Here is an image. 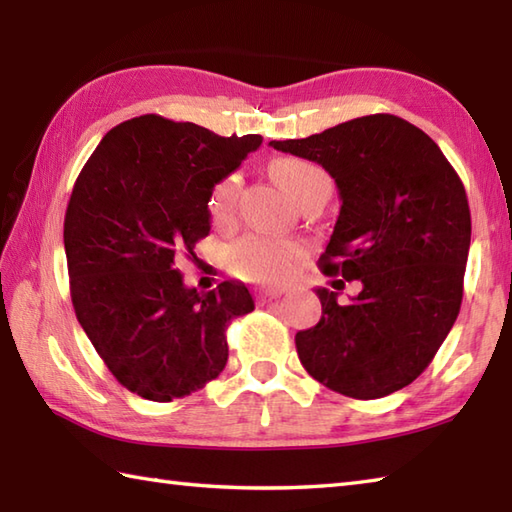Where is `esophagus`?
Instances as JSON below:
<instances>
[{"label": "esophagus", "instance_id": "34e87169", "mask_svg": "<svg viewBox=\"0 0 512 512\" xmlns=\"http://www.w3.org/2000/svg\"><path fill=\"white\" fill-rule=\"evenodd\" d=\"M281 295H284V290H259L257 292V301L259 303H268L273 299H279Z\"/></svg>", "mask_w": 512, "mask_h": 512}]
</instances>
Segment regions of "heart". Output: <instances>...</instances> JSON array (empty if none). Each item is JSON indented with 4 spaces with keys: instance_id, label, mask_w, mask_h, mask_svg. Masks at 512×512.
<instances>
[{
    "instance_id": "obj_1",
    "label": "heart",
    "mask_w": 512,
    "mask_h": 512,
    "mask_svg": "<svg viewBox=\"0 0 512 512\" xmlns=\"http://www.w3.org/2000/svg\"><path fill=\"white\" fill-rule=\"evenodd\" d=\"M275 182L292 200L299 202L321 184H330L328 173L301 158H277L270 165ZM239 191H242V176L231 173L220 180L211 191L209 211L215 222H228L235 215ZM299 259V248L281 239L250 235L239 239L228 250V268L239 279L255 281V284H281L295 273Z\"/></svg>"
}]
</instances>
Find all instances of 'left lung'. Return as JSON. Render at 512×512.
<instances>
[{"label": "left lung", "instance_id": "1", "mask_svg": "<svg viewBox=\"0 0 512 512\" xmlns=\"http://www.w3.org/2000/svg\"><path fill=\"white\" fill-rule=\"evenodd\" d=\"M270 147L334 178L341 211L319 266L361 281L347 303L317 290L321 321L295 336L301 365L343 396L394 394L429 367L462 306L471 211L460 176L422 129L394 114Z\"/></svg>", "mask_w": 512, "mask_h": 512}]
</instances>
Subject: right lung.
Returning a JSON list of instances; mask_svg holds the SVG:
<instances>
[{
	"label": "right lung",
	"instance_id": "right-lung-1",
	"mask_svg": "<svg viewBox=\"0 0 512 512\" xmlns=\"http://www.w3.org/2000/svg\"><path fill=\"white\" fill-rule=\"evenodd\" d=\"M259 145L145 114L110 129L74 182L63 222L72 306L140 398L171 402L220 376L228 321L255 308L239 281L187 288L176 262L209 235L215 184Z\"/></svg>",
	"mask_w": 512,
	"mask_h": 512
}]
</instances>
